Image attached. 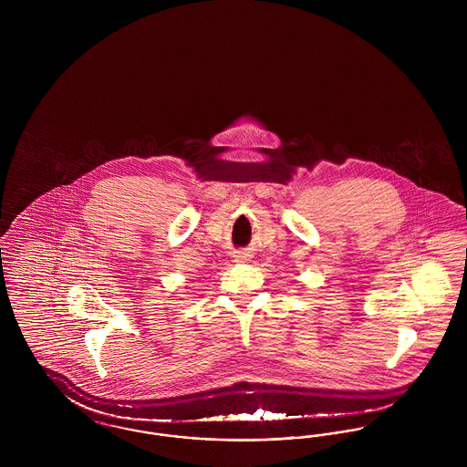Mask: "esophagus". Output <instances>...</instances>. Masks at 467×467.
Returning <instances> with one entry per match:
<instances>
[{
	"label": "esophagus",
	"instance_id": "esophagus-1",
	"mask_svg": "<svg viewBox=\"0 0 467 467\" xmlns=\"http://www.w3.org/2000/svg\"><path fill=\"white\" fill-rule=\"evenodd\" d=\"M244 257H246V254H242V252H240V254H238V257H236V259H240V261H244Z\"/></svg>",
	"mask_w": 467,
	"mask_h": 467
}]
</instances>
